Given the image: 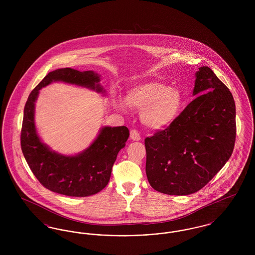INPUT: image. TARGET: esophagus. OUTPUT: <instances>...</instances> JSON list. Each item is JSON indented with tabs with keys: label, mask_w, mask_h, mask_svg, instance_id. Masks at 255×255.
Wrapping results in <instances>:
<instances>
[{
	"label": "esophagus",
	"mask_w": 255,
	"mask_h": 255,
	"mask_svg": "<svg viewBox=\"0 0 255 255\" xmlns=\"http://www.w3.org/2000/svg\"><path fill=\"white\" fill-rule=\"evenodd\" d=\"M130 137H131L133 140H139V139H140V134H139V133H138L135 129H133V130H131V132H130Z\"/></svg>",
	"instance_id": "obj_1"
}]
</instances>
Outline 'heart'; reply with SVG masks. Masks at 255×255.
Returning <instances> with one entry per match:
<instances>
[{
    "label": "heart",
    "instance_id": "heart-1",
    "mask_svg": "<svg viewBox=\"0 0 255 255\" xmlns=\"http://www.w3.org/2000/svg\"><path fill=\"white\" fill-rule=\"evenodd\" d=\"M127 105L133 110L141 111L142 123L151 129L167 127L178 116L182 107V97L176 88L151 81L132 89L126 97ZM116 106L125 111L124 102L118 100Z\"/></svg>",
    "mask_w": 255,
    "mask_h": 255
}]
</instances>
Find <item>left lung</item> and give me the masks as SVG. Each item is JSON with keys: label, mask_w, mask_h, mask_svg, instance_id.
Wrapping results in <instances>:
<instances>
[{"label": "left lung", "mask_w": 255, "mask_h": 255, "mask_svg": "<svg viewBox=\"0 0 255 255\" xmlns=\"http://www.w3.org/2000/svg\"><path fill=\"white\" fill-rule=\"evenodd\" d=\"M198 96L163 130L146 137V175L150 185L168 195L202 189L231 158L236 138L235 102L212 70L196 73Z\"/></svg>", "instance_id": "obj_1"}]
</instances>
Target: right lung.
<instances>
[{
    "label": "right lung",
    "mask_w": 255,
    "mask_h": 255,
    "mask_svg": "<svg viewBox=\"0 0 255 255\" xmlns=\"http://www.w3.org/2000/svg\"><path fill=\"white\" fill-rule=\"evenodd\" d=\"M100 78L93 71L71 68L47 74L33 89L24 105L21 147L24 158L40 183L52 192L72 197H87L101 191L110 181L117 156L129 137L125 126L103 127L97 139L76 156H63L44 144L36 133L34 102L39 90L53 81H63L103 92Z\"/></svg>",
    "instance_id": "obj_1"
}]
</instances>
